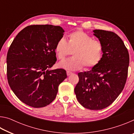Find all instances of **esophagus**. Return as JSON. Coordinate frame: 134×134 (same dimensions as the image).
<instances>
[{"label":"esophagus","instance_id":"34e87169","mask_svg":"<svg viewBox=\"0 0 134 134\" xmlns=\"http://www.w3.org/2000/svg\"><path fill=\"white\" fill-rule=\"evenodd\" d=\"M72 74V72L70 71H67V76H70L71 75V74Z\"/></svg>","mask_w":134,"mask_h":134}]
</instances>
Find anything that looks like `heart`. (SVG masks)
I'll return each instance as SVG.
<instances>
[{
  "mask_svg": "<svg viewBox=\"0 0 134 134\" xmlns=\"http://www.w3.org/2000/svg\"><path fill=\"white\" fill-rule=\"evenodd\" d=\"M57 57L63 60L71 54L73 57L61 62L59 65L63 69L71 70L80 69L83 66L90 69L98 65L103 54L102 43L82 31L72 32L68 35V41L64 38L59 39L54 47Z\"/></svg>",
  "mask_w": 134,
  "mask_h": 134,
  "instance_id": "heart-1",
  "label": "heart"
}]
</instances>
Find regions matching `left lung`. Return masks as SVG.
<instances>
[{"label":"left lung","instance_id":"obj_1","mask_svg":"<svg viewBox=\"0 0 134 134\" xmlns=\"http://www.w3.org/2000/svg\"><path fill=\"white\" fill-rule=\"evenodd\" d=\"M93 32L103 45V57L91 70L79 72L74 92L83 107L101 110L111 105L123 90L130 55L123 41L115 33L101 29Z\"/></svg>","mask_w":134,"mask_h":134}]
</instances>
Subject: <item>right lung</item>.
<instances>
[{"label": "right lung", "instance_id": "1", "mask_svg": "<svg viewBox=\"0 0 134 134\" xmlns=\"http://www.w3.org/2000/svg\"><path fill=\"white\" fill-rule=\"evenodd\" d=\"M64 31L60 26L32 25L20 31L6 58L9 86L20 100L33 108L49 105L67 78L63 69L49 70L57 58L54 47Z\"/></svg>", "mask_w": 134, "mask_h": 134}]
</instances>
